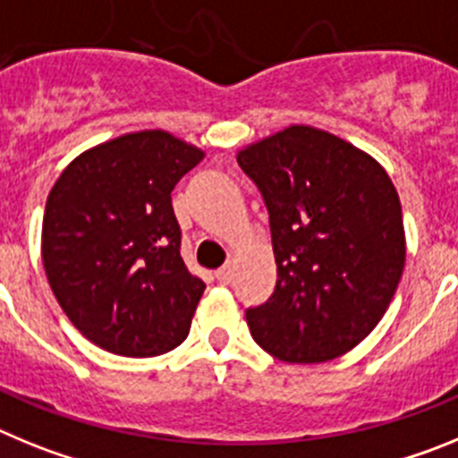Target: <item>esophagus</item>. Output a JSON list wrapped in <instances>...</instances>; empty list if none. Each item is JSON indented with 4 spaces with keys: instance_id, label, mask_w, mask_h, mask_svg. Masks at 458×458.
<instances>
[{
    "instance_id": "1",
    "label": "esophagus",
    "mask_w": 458,
    "mask_h": 458,
    "mask_svg": "<svg viewBox=\"0 0 458 458\" xmlns=\"http://www.w3.org/2000/svg\"><path fill=\"white\" fill-rule=\"evenodd\" d=\"M216 277H217V282H220V284H229V282H232V279H233V266L232 264H225L220 270H217Z\"/></svg>"
}]
</instances>
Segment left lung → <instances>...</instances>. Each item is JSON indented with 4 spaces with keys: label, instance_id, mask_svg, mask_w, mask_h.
<instances>
[{
    "label": "left lung",
    "instance_id": "8db88e82",
    "mask_svg": "<svg viewBox=\"0 0 458 458\" xmlns=\"http://www.w3.org/2000/svg\"><path fill=\"white\" fill-rule=\"evenodd\" d=\"M268 208L277 284L245 311L254 342L282 362L349 353L390 307L403 264L402 204L374 157L311 125L238 151Z\"/></svg>",
    "mask_w": 458,
    "mask_h": 458
}]
</instances>
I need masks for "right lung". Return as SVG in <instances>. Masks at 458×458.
<instances>
[{"mask_svg":"<svg viewBox=\"0 0 458 458\" xmlns=\"http://www.w3.org/2000/svg\"><path fill=\"white\" fill-rule=\"evenodd\" d=\"M204 151L165 131L89 148L47 194L40 254L56 302L100 349L151 358L190 333L206 284L181 257L172 190Z\"/></svg>","mask_w":458,"mask_h":458,"instance_id":"right-lung-1","label":"right lung"}]
</instances>
